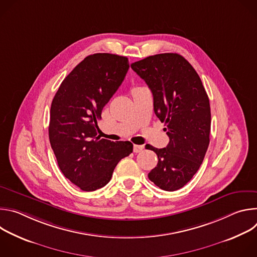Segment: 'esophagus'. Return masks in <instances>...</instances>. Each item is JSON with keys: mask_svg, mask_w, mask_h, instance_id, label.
I'll use <instances>...</instances> for the list:
<instances>
[{"mask_svg": "<svg viewBox=\"0 0 257 257\" xmlns=\"http://www.w3.org/2000/svg\"><path fill=\"white\" fill-rule=\"evenodd\" d=\"M143 149H144L143 145H137V144H134V145H133V152H134L135 154L141 153V152L143 151Z\"/></svg>", "mask_w": 257, "mask_h": 257, "instance_id": "obj_1", "label": "esophagus"}]
</instances>
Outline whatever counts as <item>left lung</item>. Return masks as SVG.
<instances>
[{
    "label": "left lung",
    "instance_id": "8db88e82",
    "mask_svg": "<svg viewBox=\"0 0 257 257\" xmlns=\"http://www.w3.org/2000/svg\"><path fill=\"white\" fill-rule=\"evenodd\" d=\"M131 68L152 90L155 113L170 138L165 149L149 148L159 159L149 178L163 190H178L198 171L208 148V96L197 72L179 54L150 56Z\"/></svg>",
    "mask_w": 257,
    "mask_h": 257
}]
</instances>
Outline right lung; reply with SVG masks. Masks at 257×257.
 I'll return each instance as SVG.
<instances>
[{
	"label": "right lung",
	"mask_w": 257,
	"mask_h": 257,
	"mask_svg": "<svg viewBox=\"0 0 257 257\" xmlns=\"http://www.w3.org/2000/svg\"><path fill=\"white\" fill-rule=\"evenodd\" d=\"M126 57L87 56L63 80L51 105L49 137L64 176L83 191L106 185L117 164L133 152L129 141L97 136L103 106L122 84Z\"/></svg>",
	"instance_id": "right-lung-1"
}]
</instances>
